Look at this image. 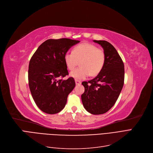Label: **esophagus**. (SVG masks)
Listing matches in <instances>:
<instances>
[{"label": "esophagus", "mask_w": 153, "mask_h": 153, "mask_svg": "<svg viewBox=\"0 0 153 153\" xmlns=\"http://www.w3.org/2000/svg\"><path fill=\"white\" fill-rule=\"evenodd\" d=\"M75 82H76V85H80V84H81V81H79V80H75Z\"/></svg>", "instance_id": "esophagus-1"}]
</instances>
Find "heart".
<instances>
[{
	"mask_svg": "<svg viewBox=\"0 0 153 153\" xmlns=\"http://www.w3.org/2000/svg\"><path fill=\"white\" fill-rule=\"evenodd\" d=\"M105 59L104 50L89 43L77 45L72 52H67L64 56L65 64L69 71L74 69L79 62L80 67L70 73V76L76 80L85 79L89 75H98L103 69Z\"/></svg>",
	"mask_w": 153,
	"mask_h": 153,
	"instance_id": "heart-1",
	"label": "heart"
}]
</instances>
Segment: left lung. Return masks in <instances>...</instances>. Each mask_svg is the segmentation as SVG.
Here are the masks:
<instances>
[{"label":"left lung","instance_id":"8db88e82","mask_svg":"<svg viewBox=\"0 0 153 153\" xmlns=\"http://www.w3.org/2000/svg\"><path fill=\"white\" fill-rule=\"evenodd\" d=\"M100 45L105 53L103 69L93 79L84 81V93L81 95L83 106L93 115L103 114L117 101L124 83V64L117 50L105 40H93Z\"/></svg>","mask_w":153,"mask_h":153}]
</instances>
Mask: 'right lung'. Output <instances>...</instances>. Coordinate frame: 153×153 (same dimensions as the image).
I'll list each match as a JSON object with an SVG mask.
<instances>
[{"label": "right lung", "instance_id": "1", "mask_svg": "<svg viewBox=\"0 0 153 153\" xmlns=\"http://www.w3.org/2000/svg\"><path fill=\"white\" fill-rule=\"evenodd\" d=\"M78 40L49 39L39 45L29 64L28 82L36 105L42 111L55 114L65 107L67 97L76 86L69 74L64 56Z\"/></svg>", "mask_w": 153, "mask_h": 153}]
</instances>
